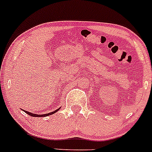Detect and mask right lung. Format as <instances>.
I'll return each mask as SVG.
<instances>
[{"instance_id": "obj_1", "label": "right lung", "mask_w": 152, "mask_h": 152, "mask_svg": "<svg viewBox=\"0 0 152 152\" xmlns=\"http://www.w3.org/2000/svg\"><path fill=\"white\" fill-rule=\"evenodd\" d=\"M60 109V108H59ZM59 109H58V110H55L54 112H52V113H47V114H35V113H32L30 112H28V111H25L23 110L24 112L26 113H27L28 115H29V116H33V117H44V116H49V115H52V114L55 113L57 112L58 110H59Z\"/></svg>"}]
</instances>
